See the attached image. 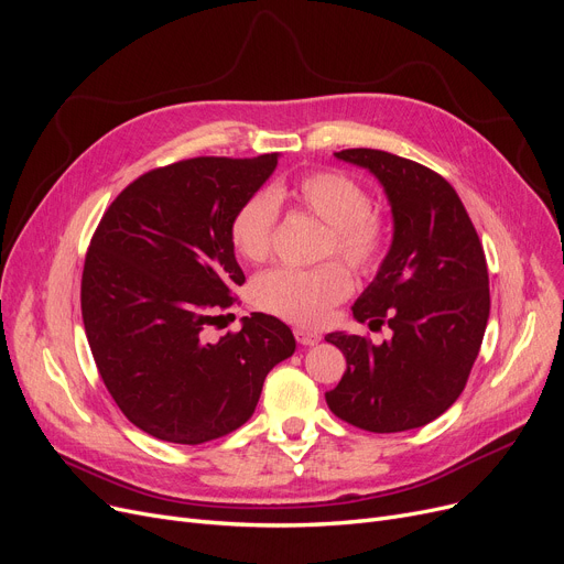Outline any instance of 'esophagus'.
<instances>
[{"mask_svg": "<svg viewBox=\"0 0 564 564\" xmlns=\"http://www.w3.org/2000/svg\"><path fill=\"white\" fill-rule=\"evenodd\" d=\"M294 338H297L300 345H317L322 340V336L317 332H311V329H304V327H297L294 329Z\"/></svg>", "mask_w": 564, "mask_h": 564, "instance_id": "1", "label": "esophagus"}]
</instances>
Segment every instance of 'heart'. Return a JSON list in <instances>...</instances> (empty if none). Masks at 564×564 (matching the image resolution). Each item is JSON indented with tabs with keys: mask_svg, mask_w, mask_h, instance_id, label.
<instances>
[{
	"mask_svg": "<svg viewBox=\"0 0 564 564\" xmlns=\"http://www.w3.org/2000/svg\"><path fill=\"white\" fill-rule=\"evenodd\" d=\"M292 200L304 213L327 226L319 258H340L357 274L377 272L391 247V221L372 207L366 187L336 169H319L302 175L290 187ZM279 224V198L272 192H253L230 219V242L247 262L270 260ZM354 283L336 260L292 270L279 267L253 281V304L276 317L315 327L332 308L349 297Z\"/></svg>",
	"mask_w": 564,
	"mask_h": 564,
	"instance_id": "obj_1",
	"label": "heart"
}]
</instances>
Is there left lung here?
Returning a JSON list of instances; mask_svg holds the SVG:
<instances>
[{
    "label": "left lung",
    "mask_w": 564,
    "mask_h": 564,
    "mask_svg": "<svg viewBox=\"0 0 564 564\" xmlns=\"http://www.w3.org/2000/svg\"><path fill=\"white\" fill-rule=\"evenodd\" d=\"M338 160L370 169L393 210V245L354 317L391 340L327 334L347 361L327 391L336 416L389 434L438 419L464 391L489 319V274L480 237L453 185L436 171L375 148Z\"/></svg>",
    "instance_id": "8db88e82"
}]
</instances>
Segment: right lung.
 Here are the masks:
<instances>
[{"mask_svg": "<svg viewBox=\"0 0 564 564\" xmlns=\"http://www.w3.org/2000/svg\"><path fill=\"white\" fill-rule=\"evenodd\" d=\"M276 162L270 153L158 166L113 198L91 237L86 338L109 395L145 434L185 446L230 434L251 419L267 372L292 357L290 327L264 313L207 336L245 283L232 213Z\"/></svg>", "mask_w": 564, "mask_h": 564, "instance_id": "right-lung-1", "label": "right lung"}]
</instances>
